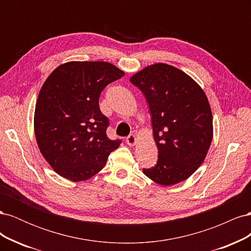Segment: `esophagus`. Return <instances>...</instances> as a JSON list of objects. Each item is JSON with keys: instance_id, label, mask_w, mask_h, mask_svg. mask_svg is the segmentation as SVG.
<instances>
[{"instance_id": "obj_1", "label": "esophagus", "mask_w": 251, "mask_h": 251, "mask_svg": "<svg viewBox=\"0 0 251 251\" xmlns=\"http://www.w3.org/2000/svg\"><path fill=\"white\" fill-rule=\"evenodd\" d=\"M126 142L128 144V146L133 147V146H135L136 142H137V138H136V136H135V135L131 134V135H128L127 137H126Z\"/></svg>"}]
</instances>
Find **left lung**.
I'll return each mask as SVG.
<instances>
[{"mask_svg": "<svg viewBox=\"0 0 251 251\" xmlns=\"http://www.w3.org/2000/svg\"><path fill=\"white\" fill-rule=\"evenodd\" d=\"M146 96L158 160L143 174L164 186L186 180L202 164L212 140L206 95L191 76L166 64L144 68L130 78Z\"/></svg>", "mask_w": 251, "mask_h": 251, "instance_id": "obj_1", "label": "left lung"}]
</instances>
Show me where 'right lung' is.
<instances>
[{
    "instance_id": "add662e5",
    "label": "right lung",
    "mask_w": 251,
    "mask_h": 251,
    "mask_svg": "<svg viewBox=\"0 0 251 251\" xmlns=\"http://www.w3.org/2000/svg\"><path fill=\"white\" fill-rule=\"evenodd\" d=\"M125 72L107 62H70L53 71L40 91L34 132L44 158L59 176L85 181L103 169L121 143L107 136L109 119L98 100Z\"/></svg>"
}]
</instances>
